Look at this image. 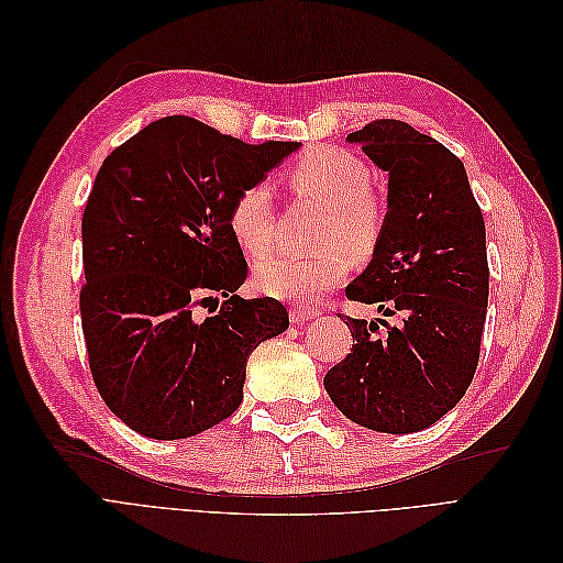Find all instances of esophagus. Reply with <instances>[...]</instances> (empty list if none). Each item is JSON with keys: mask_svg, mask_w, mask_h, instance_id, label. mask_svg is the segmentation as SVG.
Returning <instances> with one entry per match:
<instances>
[{"mask_svg": "<svg viewBox=\"0 0 563 563\" xmlns=\"http://www.w3.org/2000/svg\"><path fill=\"white\" fill-rule=\"evenodd\" d=\"M288 317H291L294 323H305V321H312L319 317L317 310H310V308H294L291 312H288Z\"/></svg>", "mask_w": 563, "mask_h": 563, "instance_id": "34e87169", "label": "esophagus"}]
</instances>
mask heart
<instances>
[{
  "label": "heart",
  "instance_id": "b5f03b06",
  "mask_svg": "<svg viewBox=\"0 0 563 563\" xmlns=\"http://www.w3.org/2000/svg\"><path fill=\"white\" fill-rule=\"evenodd\" d=\"M286 183L296 195L329 203L321 240L331 244L321 253H275L255 265V286L269 298L312 302L345 279L352 253L366 255L380 240L383 207L371 187L368 164L350 150L319 145L286 168ZM230 232L249 255H265L275 244V203L267 183H253L232 199Z\"/></svg>",
  "mask_w": 563,
  "mask_h": 563
}]
</instances>
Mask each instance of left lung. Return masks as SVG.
Returning a JSON list of instances; mask_svg holds the SVG:
<instances>
[{
  "label": "left lung",
  "instance_id": "left-lung-1",
  "mask_svg": "<svg viewBox=\"0 0 563 563\" xmlns=\"http://www.w3.org/2000/svg\"><path fill=\"white\" fill-rule=\"evenodd\" d=\"M347 141L389 178L380 240L345 294L401 321L380 334L376 321L347 317L352 350L323 387L362 428L420 432L463 399L479 364L488 308L484 216L463 162L430 135L378 119Z\"/></svg>",
  "mask_w": 563,
  "mask_h": 563
}]
</instances>
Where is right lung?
<instances>
[{"mask_svg": "<svg viewBox=\"0 0 563 563\" xmlns=\"http://www.w3.org/2000/svg\"><path fill=\"white\" fill-rule=\"evenodd\" d=\"M300 143L249 145L164 117L100 166L81 218V329L110 411L143 437L185 439L242 404L249 354L288 329L275 298L244 300L249 275L228 211ZM218 295L221 312L194 308Z\"/></svg>", "mask_w": 563, "mask_h": 563, "instance_id": "right-lung-1", "label": "right lung"}]
</instances>
